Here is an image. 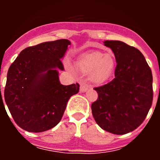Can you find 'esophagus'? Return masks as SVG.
<instances>
[{
  "instance_id": "1",
  "label": "esophagus",
  "mask_w": 160,
  "mask_h": 160,
  "mask_svg": "<svg viewBox=\"0 0 160 160\" xmlns=\"http://www.w3.org/2000/svg\"><path fill=\"white\" fill-rule=\"evenodd\" d=\"M89 86L87 84H86V83H82V84L80 86V91L81 92H86L87 90L89 89Z\"/></svg>"
}]
</instances>
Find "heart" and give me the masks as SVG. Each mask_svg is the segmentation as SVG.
I'll return each mask as SVG.
<instances>
[{"label": "heart", "instance_id": "heart-1", "mask_svg": "<svg viewBox=\"0 0 160 160\" xmlns=\"http://www.w3.org/2000/svg\"><path fill=\"white\" fill-rule=\"evenodd\" d=\"M76 66L83 72H90V76L95 82H103L110 78L115 66V60L111 53L90 52L81 55Z\"/></svg>", "mask_w": 160, "mask_h": 160}]
</instances>
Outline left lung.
Listing matches in <instances>:
<instances>
[{"label":"left lung","mask_w":160,"mask_h":160,"mask_svg":"<svg viewBox=\"0 0 160 160\" xmlns=\"http://www.w3.org/2000/svg\"><path fill=\"white\" fill-rule=\"evenodd\" d=\"M114 52V78L94 88L98 99L91 110L102 129L124 135L136 129L146 118L153 100L152 73L138 49L120 41H105Z\"/></svg>","instance_id":"8db88e82"}]
</instances>
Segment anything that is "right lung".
<instances>
[{"label": "right lung", "instance_id": "add662e5", "mask_svg": "<svg viewBox=\"0 0 160 160\" xmlns=\"http://www.w3.org/2000/svg\"><path fill=\"white\" fill-rule=\"evenodd\" d=\"M69 45V40L60 39L25 48L8 69L5 102L25 131L38 133L54 128L70 98L79 91L78 83L63 86L59 81L58 70H64L61 59Z\"/></svg>", "mask_w": 160, "mask_h": 160}]
</instances>
